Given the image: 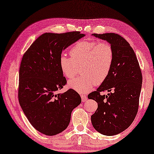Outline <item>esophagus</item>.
<instances>
[{"label":"esophagus","mask_w":154,"mask_h":154,"mask_svg":"<svg viewBox=\"0 0 154 154\" xmlns=\"http://www.w3.org/2000/svg\"><path fill=\"white\" fill-rule=\"evenodd\" d=\"M81 97H82V102H84L85 101L87 100V97L86 95H81Z\"/></svg>","instance_id":"34e87169"}]
</instances>
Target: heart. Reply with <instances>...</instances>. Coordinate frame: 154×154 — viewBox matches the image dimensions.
<instances>
[{
	"mask_svg": "<svg viewBox=\"0 0 154 154\" xmlns=\"http://www.w3.org/2000/svg\"><path fill=\"white\" fill-rule=\"evenodd\" d=\"M70 57L61 54L59 66L68 79L82 74L68 82V87L79 93L90 92L96 84H102L109 76L114 60V51L106 41H79L70 50Z\"/></svg>",
	"mask_w": 154,
	"mask_h": 154,
	"instance_id": "obj_1",
	"label": "heart"
}]
</instances>
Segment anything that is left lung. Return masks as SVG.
Returning a JSON list of instances; mask_svg holds the SVG:
<instances>
[{
    "label": "left lung",
    "instance_id": "8db88e82",
    "mask_svg": "<svg viewBox=\"0 0 154 154\" xmlns=\"http://www.w3.org/2000/svg\"><path fill=\"white\" fill-rule=\"evenodd\" d=\"M106 41L114 51V60L109 76L96 91L88 95L97 103L91 116L95 129L104 136H114L131 125L138 110L143 77L136 55L127 41L115 33L93 34ZM109 93L102 96V91Z\"/></svg>",
    "mask_w": 154,
    "mask_h": 154
}]
</instances>
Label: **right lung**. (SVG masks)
Segmentation results:
<instances>
[{
  "label": "right lung",
  "instance_id": "obj_1",
  "mask_svg": "<svg viewBox=\"0 0 154 154\" xmlns=\"http://www.w3.org/2000/svg\"><path fill=\"white\" fill-rule=\"evenodd\" d=\"M79 32L44 33L23 56L19 70L18 100L34 128L46 136L60 134L68 127L72 110L81 104L72 89L57 93L66 84L59 66L63 50L84 37Z\"/></svg>",
  "mask_w": 154,
  "mask_h": 154
}]
</instances>
